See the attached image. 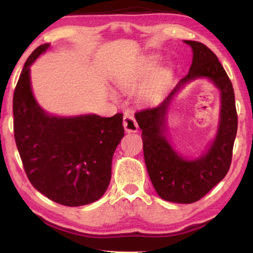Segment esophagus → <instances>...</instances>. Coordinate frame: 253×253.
<instances>
[{
  "label": "esophagus",
  "instance_id": "34e87169",
  "mask_svg": "<svg viewBox=\"0 0 253 253\" xmlns=\"http://www.w3.org/2000/svg\"><path fill=\"white\" fill-rule=\"evenodd\" d=\"M123 125L127 132H135L138 129V124H137L135 117L130 114H126L123 119Z\"/></svg>",
  "mask_w": 253,
  "mask_h": 253
}]
</instances>
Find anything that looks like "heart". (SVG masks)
I'll return each mask as SVG.
<instances>
[{
	"instance_id": "heart-1",
	"label": "heart",
	"mask_w": 253,
	"mask_h": 253,
	"mask_svg": "<svg viewBox=\"0 0 253 253\" xmlns=\"http://www.w3.org/2000/svg\"><path fill=\"white\" fill-rule=\"evenodd\" d=\"M157 57H151L146 62V65H145L143 71L140 72L139 76H137L136 78H134V80H130L128 81L127 84H122V88L125 89V90H134V89L137 87V83H138L140 77L143 75L147 74V72L152 71L155 69V67L157 65ZM168 72L166 71H162L158 74L155 78L153 79V81L151 84H149L146 88L144 89L143 92H142V96L145 99H153V98H155L158 93L161 92L163 85L165 84L166 83V79H168Z\"/></svg>"
}]
</instances>
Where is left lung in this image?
<instances>
[{"label":"left lung","instance_id":"left-lung-1","mask_svg":"<svg viewBox=\"0 0 253 253\" xmlns=\"http://www.w3.org/2000/svg\"><path fill=\"white\" fill-rule=\"evenodd\" d=\"M184 42L193 50L188 74L160 105L137 111L135 118L142 129L145 164L157 194L169 202L188 204L202 199L228 173L237 136L238 115L232 83L216 55L201 42ZM196 78H208L219 88L221 111L216 139L209 151L190 161L178 156L166 138V115L178 89Z\"/></svg>","mask_w":253,"mask_h":253}]
</instances>
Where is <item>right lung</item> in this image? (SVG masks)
Segmentation results:
<instances>
[{
	"label": "right lung",
	"mask_w": 253,
	"mask_h": 253,
	"mask_svg": "<svg viewBox=\"0 0 253 253\" xmlns=\"http://www.w3.org/2000/svg\"><path fill=\"white\" fill-rule=\"evenodd\" d=\"M49 48L30 54L13 95V129L25 174L34 188L53 202L80 207L99 200L111 178V161L124 137L123 114L50 116L38 105L30 66Z\"/></svg>",
	"instance_id": "1"
}]
</instances>
